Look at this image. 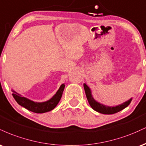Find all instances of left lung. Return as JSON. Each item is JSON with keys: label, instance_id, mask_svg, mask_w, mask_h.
<instances>
[{"label": "left lung", "instance_id": "8db88e82", "mask_svg": "<svg viewBox=\"0 0 146 146\" xmlns=\"http://www.w3.org/2000/svg\"><path fill=\"white\" fill-rule=\"evenodd\" d=\"M84 88L85 93H86L87 100H88V103L91 108L93 110H95V111L98 112V113H102V114H106V115H112V114L118 113V112L121 111V110L124 109L125 108H126L130 104V102L132 101V98L130 100H128L127 102H124V103L121 104L117 106H106L100 104L99 102H96L93 99V96L91 94V90H90V88L88 87L86 84H84Z\"/></svg>", "mask_w": 146, "mask_h": 146}]
</instances>
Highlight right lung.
<instances>
[{
    "label": "right lung",
    "instance_id": "right-lung-1",
    "mask_svg": "<svg viewBox=\"0 0 146 146\" xmlns=\"http://www.w3.org/2000/svg\"><path fill=\"white\" fill-rule=\"evenodd\" d=\"M65 85L62 84L58 89L56 95L48 101L44 102H35L29 100V99L22 97L14 90H12L13 97L17 103L21 106L24 107L26 109L30 110L36 113H44L52 110L59 103L60 99L62 98V93L64 89Z\"/></svg>",
    "mask_w": 146,
    "mask_h": 146
}]
</instances>
